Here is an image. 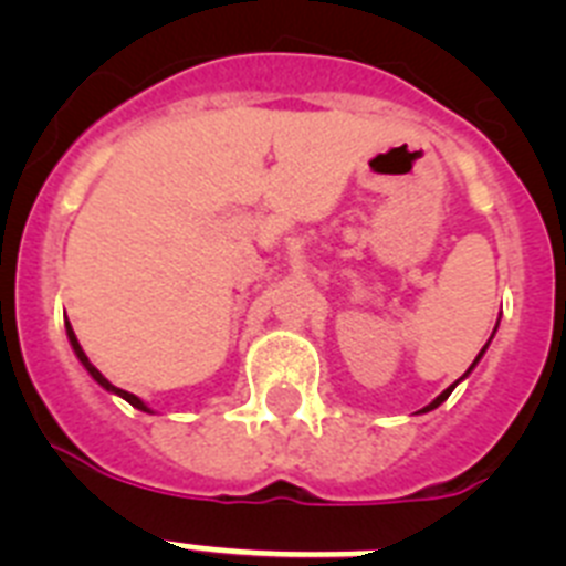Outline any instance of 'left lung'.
Instances as JSON below:
<instances>
[{
	"label": "left lung",
	"instance_id": "1",
	"mask_svg": "<svg viewBox=\"0 0 566 566\" xmlns=\"http://www.w3.org/2000/svg\"><path fill=\"white\" fill-rule=\"evenodd\" d=\"M493 334H496V328H493ZM490 339H493V337H490ZM490 339H488V345H490ZM488 345H484V348H488ZM484 348H482V352H479V357H476V359H473V365H476V363H479V359H482ZM473 365H470V368H468V374H470V371H473ZM468 374H464V377H468ZM453 388H457V382H453V385H451V388H444V391H442V394H439V397H437V399H433V402H431V405H428V408H422V411H433V408H439V405H442V402H444V399L451 397V391H453Z\"/></svg>",
	"mask_w": 566,
	"mask_h": 566
}]
</instances>
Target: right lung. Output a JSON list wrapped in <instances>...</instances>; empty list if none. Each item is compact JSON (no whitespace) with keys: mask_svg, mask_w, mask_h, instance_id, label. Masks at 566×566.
Returning <instances> with one entry per match:
<instances>
[{"mask_svg":"<svg viewBox=\"0 0 566 566\" xmlns=\"http://www.w3.org/2000/svg\"><path fill=\"white\" fill-rule=\"evenodd\" d=\"M64 326H67V339H70V345H73V352H76V357H78V359H82V365H84V368H87V374H90V377L96 379V382H98V385H102V388H107V391H113V394H118V397H122V399H127V402H129V405H133V408H138V411H147V413H153V411H149V408H147V405H144V402H142V399L135 397V394L124 391V388H115V385H113V382H109V379H107V377H104V374H102V371H98L96 365L90 363V359H87V354H84V352H82V345H78L76 334H73V326H70V323H64Z\"/></svg>","mask_w":566,"mask_h":566,"instance_id":"obj_1","label":"right lung"}]
</instances>
